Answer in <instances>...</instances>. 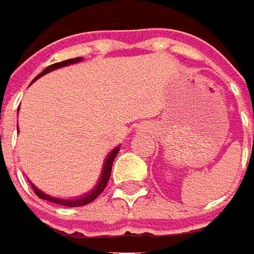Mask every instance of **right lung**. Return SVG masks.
Returning a JSON list of instances; mask_svg holds the SVG:
<instances>
[{
    "mask_svg": "<svg viewBox=\"0 0 254 254\" xmlns=\"http://www.w3.org/2000/svg\"><path fill=\"white\" fill-rule=\"evenodd\" d=\"M82 61H83V58H80V57H79V58H72V60H66V61L53 64V65H50L48 68L44 69L40 75H37V76L34 77V80H33V82H36L39 77L44 76L46 73L51 72V70L64 68V66H68V65H73V64H77V62H82ZM118 151H120V146H117L115 149L111 150V151L108 153V156H107L104 164H103L101 175H100V178H98L97 184H96V186H94L91 190H89L87 193H84L83 196L73 197V199H62V197H55V196H51V194H47V193H44L43 190H40V189L34 185V184H32L30 181H29V182H30V185H32L34 193H36V194H37V196H39V197L43 200H48V201H51V203H57V204H61V206H66V207H80V206H84V204H89V203H91V201L96 199L98 194H100V193L103 192V190L105 189L107 182H108L110 175H111V170H113L114 160H115V157H117V154H118Z\"/></svg>",
    "mask_w": 254,
    "mask_h": 254,
    "instance_id": "obj_1",
    "label": "right lung"
}]
</instances>
